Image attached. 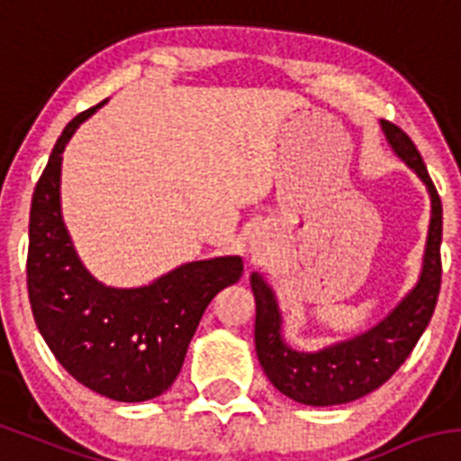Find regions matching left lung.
<instances>
[{
    "label": "left lung",
    "instance_id": "left-lung-1",
    "mask_svg": "<svg viewBox=\"0 0 461 461\" xmlns=\"http://www.w3.org/2000/svg\"><path fill=\"white\" fill-rule=\"evenodd\" d=\"M382 130L395 153L428 185L432 198L423 274L411 294L368 333L318 354H303L283 343L276 299L267 283L258 274H251V290L256 297V354L260 366L283 395L311 407L352 402L377 391L393 377L428 329L441 290V198L407 132L388 121H382Z\"/></svg>",
    "mask_w": 461,
    "mask_h": 461
}]
</instances>
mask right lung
I'll use <instances>...</instances> for the list:
<instances>
[{"mask_svg":"<svg viewBox=\"0 0 461 461\" xmlns=\"http://www.w3.org/2000/svg\"><path fill=\"white\" fill-rule=\"evenodd\" d=\"M98 107L66 125L33 189L29 303L48 348L79 384L118 402H143L178 377L205 308L240 281L244 265L238 256L198 260L134 290L104 288L84 269L61 221L59 178L68 139Z\"/></svg>","mask_w":461,"mask_h":461,"instance_id":"right-lung-1","label":"right lung"}]
</instances>
